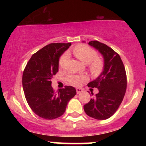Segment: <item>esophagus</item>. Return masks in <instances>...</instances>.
I'll return each mask as SVG.
<instances>
[{
    "label": "esophagus",
    "mask_w": 146,
    "mask_h": 146,
    "mask_svg": "<svg viewBox=\"0 0 146 146\" xmlns=\"http://www.w3.org/2000/svg\"><path fill=\"white\" fill-rule=\"evenodd\" d=\"M82 91H83V90H82V88H76L77 94H80V93H81Z\"/></svg>",
    "instance_id": "34e87169"
}]
</instances>
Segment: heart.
Here are the masks:
<instances>
[{"instance_id": "heart-1", "label": "heart", "mask_w": 146, "mask_h": 146, "mask_svg": "<svg viewBox=\"0 0 146 146\" xmlns=\"http://www.w3.org/2000/svg\"><path fill=\"white\" fill-rule=\"evenodd\" d=\"M73 53L79 60L85 64L89 65V68L93 73H98L101 72L104 66V62L102 58L98 56V53L88 45L80 44L77 45L73 50ZM69 58V53L65 52L62 55L59 60V66L61 68L65 67L66 62ZM68 82L73 86H80L82 83L88 80L86 75L70 74L67 76Z\"/></svg>"}]
</instances>
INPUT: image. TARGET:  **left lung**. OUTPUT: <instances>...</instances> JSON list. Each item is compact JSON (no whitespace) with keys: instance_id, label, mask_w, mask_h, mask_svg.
I'll list each match as a JSON object with an SVG mask.
<instances>
[{"instance_id":"1","label":"left lung","mask_w":146,"mask_h":146,"mask_svg":"<svg viewBox=\"0 0 146 146\" xmlns=\"http://www.w3.org/2000/svg\"><path fill=\"white\" fill-rule=\"evenodd\" d=\"M88 44L103 55L104 66L101 75L88 84V87L98 88L99 93L84 106V109L92 118L104 120L114 115L123 101L127 87L126 73L119 55L113 48L97 40Z\"/></svg>"}]
</instances>
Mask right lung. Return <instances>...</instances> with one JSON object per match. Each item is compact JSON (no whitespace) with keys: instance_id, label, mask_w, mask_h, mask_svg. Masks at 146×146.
<instances>
[{"instance_id":"obj_1","label":"right lung","mask_w":146,"mask_h":146,"mask_svg":"<svg viewBox=\"0 0 146 146\" xmlns=\"http://www.w3.org/2000/svg\"><path fill=\"white\" fill-rule=\"evenodd\" d=\"M71 45L51 43L30 58L23 74V86L27 102L33 113L45 119L63 115L68 102L76 95L74 87L66 86L55 91L51 78L58 73L59 58Z\"/></svg>"}]
</instances>
